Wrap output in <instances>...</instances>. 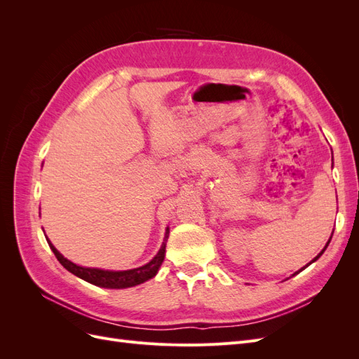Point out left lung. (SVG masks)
<instances>
[{"mask_svg": "<svg viewBox=\"0 0 359 359\" xmlns=\"http://www.w3.org/2000/svg\"><path fill=\"white\" fill-rule=\"evenodd\" d=\"M332 233H334V231H332ZM331 238H332V235H331V236H330V240H328V243H327V244H325V247H323V250H322V252H320V253H319V255H318V256H316V257H314V259H313V260H311V262H310V264H313V262H316V260H318V259H319V257H320V256H322V255H323V252H325V250H327V247H328V244H330V241H331ZM310 264H307V265H306V266H302V268H301V269H299V271H298V273H301V271H302V269H306V268H307V266H309V265H310ZM298 273H295V274H292V276H297V274H298Z\"/></svg>", "mask_w": 359, "mask_h": 359, "instance_id": "8db88e82", "label": "left lung"}]
</instances>
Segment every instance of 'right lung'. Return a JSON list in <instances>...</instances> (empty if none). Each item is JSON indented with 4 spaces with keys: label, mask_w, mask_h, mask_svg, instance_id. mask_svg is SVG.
Returning a JSON list of instances; mask_svg holds the SVG:
<instances>
[{
    "label": "right lung",
    "mask_w": 359,
    "mask_h": 359,
    "mask_svg": "<svg viewBox=\"0 0 359 359\" xmlns=\"http://www.w3.org/2000/svg\"><path fill=\"white\" fill-rule=\"evenodd\" d=\"M169 238V227H166V233H165V240H163V244L158 250V253L149 260V262L144 266L133 268V269H127V271H111V269H100V268H88V266H81L73 264L72 260L67 257H64L58 250L53 247V244L48 240V244L53 255L57 256L60 260V264L70 271L72 274L76 277H79L88 283L99 286V287H106V289H126V287H133L137 286L144 281L156 277L158 268L161 266L163 260H165V253H166V241Z\"/></svg>",
    "instance_id": "right-lung-1"
}]
</instances>
